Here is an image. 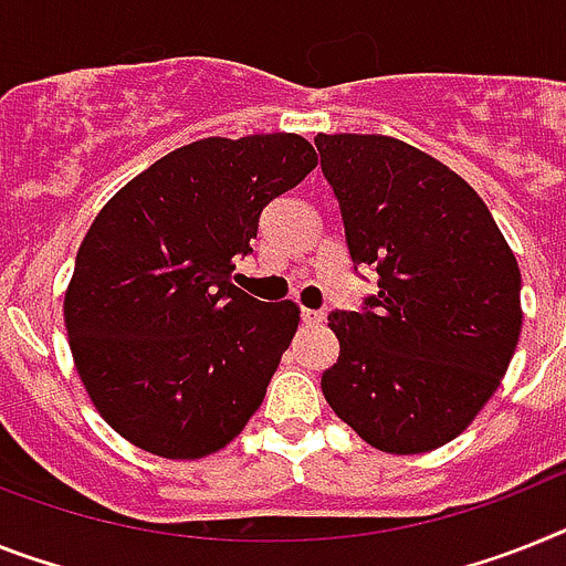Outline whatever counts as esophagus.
I'll use <instances>...</instances> for the list:
<instances>
[{
  "mask_svg": "<svg viewBox=\"0 0 566 566\" xmlns=\"http://www.w3.org/2000/svg\"><path fill=\"white\" fill-rule=\"evenodd\" d=\"M301 317H303V324H310V326H317V324H324V312H317V310H301Z\"/></svg>",
  "mask_w": 566,
  "mask_h": 566,
  "instance_id": "esophagus-1",
  "label": "esophagus"
}]
</instances>
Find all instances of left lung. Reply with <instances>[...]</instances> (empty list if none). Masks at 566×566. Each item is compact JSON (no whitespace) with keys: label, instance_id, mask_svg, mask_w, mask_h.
I'll use <instances>...</instances> for the list:
<instances>
[{"label":"left lung","instance_id":"left-lung-1","mask_svg":"<svg viewBox=\"0 0 566 566\" xmlns=\"http://www.w3.org/2000/svg\"><path fill=\"white\" fill-rule=\"evenodd\" d=\"M349 256L376 265L367 312H329V408L385 454L460 437L515 356L521 269L485 202L440 158L390 135H317Z\"/></svg>","mask_w":566,"mask_h":566}]
</instances>
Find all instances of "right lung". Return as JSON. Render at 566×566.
Segmentation results:
<instances>
[{
  "mask_svg": "<svg viewBox=\"0 0 566 566\" xmlns=\"http://www.w3.org/2000/svg\"><path fill=\"white\" fill-rule=\"evenodd\" d=\"M294 133L202 138L101 208L63 301L74 367L112 431L165 460L226 448L263 405L297 333L294 301L231 283L260 213L315 170Z\"/></svg>",
  "mask_w": 566,
  "mask_h": 566,
  "instance_id": "add662e5",
  "label": "right lung"
}]
</instances>
